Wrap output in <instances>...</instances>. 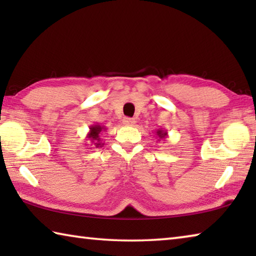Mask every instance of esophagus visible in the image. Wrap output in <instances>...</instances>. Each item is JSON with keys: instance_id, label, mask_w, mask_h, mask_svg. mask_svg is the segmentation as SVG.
I'll list each match as a JSON object with an SVG mask.
<instances>
[{"instance_id": "obj_1", "label": "esophagus", "mask_w": 256, "mask_h": 256, "mask_svg": "<svg viewBox=\"0 0 256 256\" xmlns=\"http://www.w3.org/2000/svg\"><path fill=\"white\" fill-rule=\"evenodd\" d=\"M123 124L126 125V126H134L136 125V120L131 118H125L123 120Z\"/></svg>"}]
</instances>
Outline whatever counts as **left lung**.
Masks as SVG:
<instances>
[{
  "label": "left lung",
  "mask_w": 256,
  "mask_h": 256,
  "mask_svg": "<svg viewBox=\"0 0 256 256\" xmlns=\"http://www.w3.org/2000/svg\"><path fill=\"white\" fill-rule=\"evenodd\" d=\"M156 136H158V141H160V140L164 141V138L168 136V132L164 131V130H162V128H158L157 131H156Z\"/></svg>",
  "instance_id": "left-lung-1"
}]
</instances>
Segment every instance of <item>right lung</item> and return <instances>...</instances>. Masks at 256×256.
Listing matches in <instances>:
<instances>
[{
    "mask_svg": "<svg viewBox=\"0 0 256 256\" xmlns=\"http://www.w3.org/2000/svg\"><path fill=\"white\" fill-rule=\"evenodd\" d=\"M106 128L100 124H92L89 126V132L86 134V141L88 144H92L94 148H99V146H102V138H100V133L105 131ZM89 146V144H88Z\"/></svg>",
    "mask_w": 256,
    "mask_h": 256,
    "instance_id": "right-lung-1",
    "label": "right lung"
}]
</instances>
